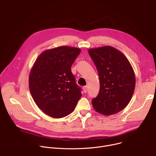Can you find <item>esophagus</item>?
Wrapping results in <instances>:
<instances>
[{
	"instance_id": "1",
	"label": "esophagus",
	"mask_w": 156,
	"mask_h": 156,
	"mask_svg": "<svg viewBox=\"0 0 156 156\" xmlns=\"http://www.w3.org/2000/svg\"><path fill=\"white\" fill-rule=\"evenodd\" d=\"M83 91H84V93H87V91H88V88H87V86H84V87H83Z\"/></svg>"
}]
</instances>
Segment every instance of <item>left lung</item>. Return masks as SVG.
I'll list each match as a JSON object with an SVG mask.
<instances>
[{
    "instance_id": "left-lung-1",
    "label": "left lung",
    "mask_w": 156,
    "mask_h": 156,
    "mask_svg": "<svg viewBox=\"0 0 156 156\" xmlns=\"http://www.w3.org/2000/svg\"><path fill=\"white\" fill-rule=\"evenodd\" d=\"M88 53L98 72L100 89L92 100L94 109L104 115L115 114L129 102L136 78L127 58L112 46L90 49Z\"/></svg>"
}]
</instances>
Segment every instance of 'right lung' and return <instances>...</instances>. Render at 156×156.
I'll use <instances>...</instances> for the list:
<instances>
[{"label":"right lung","mask_w":156,"mask_h":156,"mask_svg":"<svg viewBox=\"0 0 156 156\" xmlns=\"http://www.w3.org/2000/svg\"><path fill=\"white\" fill-rule=\"evenodd\" d=\"M80 52V48L65 46L44 51L30 71L29 87L33 100L51 117L70 114L82 96L71 71Z\"/></svg>","instance_id":"add662e5"}]
</instances>
